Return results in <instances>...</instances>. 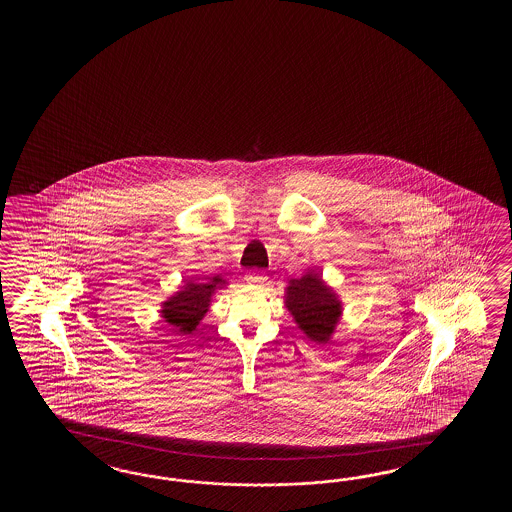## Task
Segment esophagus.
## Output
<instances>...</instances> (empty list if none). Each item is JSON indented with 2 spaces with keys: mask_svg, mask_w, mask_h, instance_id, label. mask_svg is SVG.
Here are the masks:
<instances>
[{
  "mask_svg": "<svg viewBox=\"0 0 512 512\" xmlns=\"http://www.w3.org/2000/svg\"><path fill=\"white\" fill-rule=\"evenodd\" d=\"M245 282L249 283V285H265L267 283V276L260 271L249 272L245 276Z\"/></svg>",
  "mask_w": 512,
  "mask_h": 512,
  "instance_id": "esophagus-1",
  "label": "esophagus"
}]
</instances>
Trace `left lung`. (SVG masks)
I'll use <instances>...</instances> for the list:
<instances>
[{"label": "left lung", "mask_w": 512, "mask_h": 512, "mask_svg": "<svg viewBox=\"0 0 512 512\" xmlns=\"http://www.w3.org/2000/svg\"><path fill=\"white\" fill-rule=\"evenodd\" d=\"M285 307L305 337L322 346L335 333L342 315V302L338 300L337 293L326 285L320 272L315 271L289 280L285 289Z\"/></svg>", "instance_id": "8db88e82"}]
</instances>
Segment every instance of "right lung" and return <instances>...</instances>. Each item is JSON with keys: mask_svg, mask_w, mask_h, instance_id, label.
<instances>
[{"mask_svg": "<svg viewBox=\"0 0 512 512\" xmlns=\"http://www.w3.org/2000/svg\"><path fill=\"white\" fill-rule=\"evenodd\" d=\"M223 285H227V282L221 276L205 278V282L190 280L183 285L181 291L163 302L161 316L170 326L175 327L177 333L188 335L199 326L203 316L207 315L212 294L223 289Z\"/></svg>", "mask_w": 512, "mask_h": 512, "instance_id": "obj_1", "label": "right lung"}]
</instances>
